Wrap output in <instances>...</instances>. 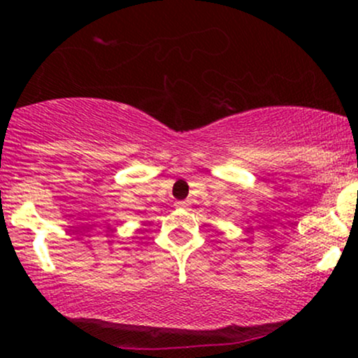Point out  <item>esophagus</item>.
<instances>
[{"mask_svg": "<svg viewBox=\"0 0 358 358\" xmlns=\"http://www.w3.org/2000/svg\"><path fill=\"white\" fill-rule=\"evenodd\" d=\"M188 205H190V202H188V200H183V202H176V207H182V208L188 207Z\"/></svg>", "mask_w": 358, "mask_h": 358, "instance_id": "esophagus-1", "label": "esophagus"}]
</instances>
